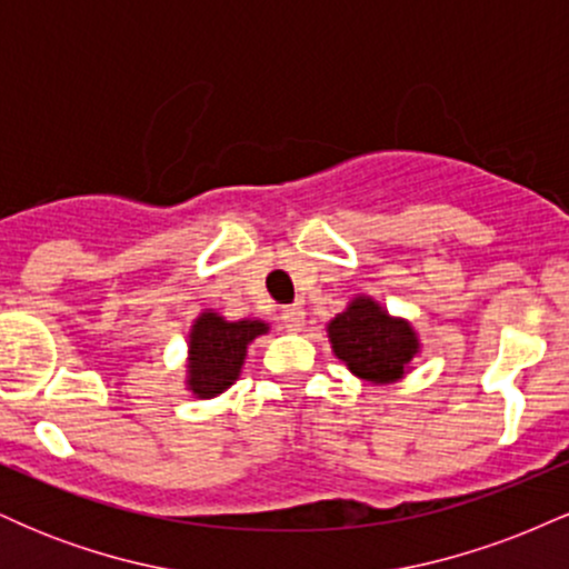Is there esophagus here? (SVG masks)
Returning <instances> with one entry per match:
<instances>
[{"instance_id": "34e87169", "label": "esophagus", "mask_w": 569, "mask_h": 569, "mask_svg": "<svg viewBox=\"0 0 569 569\" xmlns=\"http://www.w3.org/2000/svg\"><path fill=\"white\" fill-rule=\"evenodd\" d=\"M280 323H283V329L299 331L305 326V310L299 305L283 307V312H280Z\"/></svg>"}]
</instances>
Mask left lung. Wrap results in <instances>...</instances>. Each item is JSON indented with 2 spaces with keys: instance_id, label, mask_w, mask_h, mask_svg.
<instances>
[{
  "instance_id": "1",
  "label": "left lung",
  "mask_w": 569,
  "mask_h": 569,
  "mask_svg": "<svg viewBox=\"0 0 569 569\" xmlns=\"http://www.w3.org/2000/svg\"><path fill=\"white\" fill-rule=\"evenodd\" d=\"M331 350L352 375L375 385L401 380L411 358L420 352V339L403 318L388 316L371 297H356L348 310L326 326Z\"/></svg>"
}]
</instances>
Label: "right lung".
Wrapping results in <instances>:
<instances>
[{
  "label": "right lung",
  "mask_w": 569,
  "mask_h": 569,
  "mask_svg": "<svg viewBox=\"0 0 569 569\" xmlns=\"http://www.w3.org/2000/svg\"><path fill=\"white\" fill-rule=\"evenodd\" d=\"M267 331L264 321H224L213 310L200 312L189 329L187 390L198 398L224 393L240 377L248 345Z\"/></svg>",
  "instance_id": "add662e5"
}]
</instances>
